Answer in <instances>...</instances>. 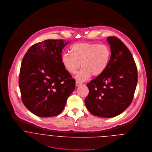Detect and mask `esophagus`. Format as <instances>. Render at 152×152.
<instances>
[{
    "mask_svg": "<svg viewBox=\"0 0 152 152\" xmlns=\"http://www.w3.org/2000/svg\"><path fill=\"white\" fill-rule=\"evenodd\" d=\"M81 84H82V83H80L79 81H76V83H75V85H76L77 87H78V86H81Z\"/></svg>",
    "mask_w": 152,
    "mask_h": 152,
    "instance_id": "esophagus-1",
    "label": "esophagus"
}]
</instances>
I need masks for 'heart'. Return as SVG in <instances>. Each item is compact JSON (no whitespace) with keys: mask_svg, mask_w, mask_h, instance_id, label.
<instances>
[{"mask_svg":"<svg viewBox=\"0 0 152 152\" xmlns=\"http://www.w3.org/2000/svg\"><path fill=\"white\" fill-rule=\"evenodd\" d=\"M71 52H64L61 61L71 74H75L81 64L83 68L75 77L79 81H85L92 75L100 76L107 69L111 58L110 48L104 44L77 43L71 47Z\"/></svg>","mask_w":152,"mask_h":152,"instance_id":"obj_1","label":"heart"}]
</instances>
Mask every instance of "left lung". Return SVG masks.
Masks as SVG:
<instances>
[{"label": "left lung", "mask_w": 152, "mask_h": 152, "mask_svg": "<svg viewBox=\"0 0 152 152\" xmlns=\"http://www.w3.org/2000/svg\"><path fill=\"white\" fill-rule=\"evenodd\" d=\"M111 58L105 71L87 84L89 94L86 105L93 115L115 117L130 105L137 83V70L133 56L119 39L107 38Z\"/></svg>", "instance_id": "1"}]
</instances>
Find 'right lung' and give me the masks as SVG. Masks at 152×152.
Segmentation results:
<instances>
[{
    "instance_id": "obj_1",
    "label": "right lung",
    "mask_w": 152,
    "mask_h": 152,
    "mask_svg": "<svg viewBox=\"0 0 152 152\" xmlns=\"http://www.w3.org/2000/svg\"><path fill=\"white\" fill-rule=\"evenodd\" d=\"M62 39H47L32 45L25 55L19 85L25 107L40 117L59 114L74 91L75 81L61 61Z\"/></svg>"
}]
</instances>
